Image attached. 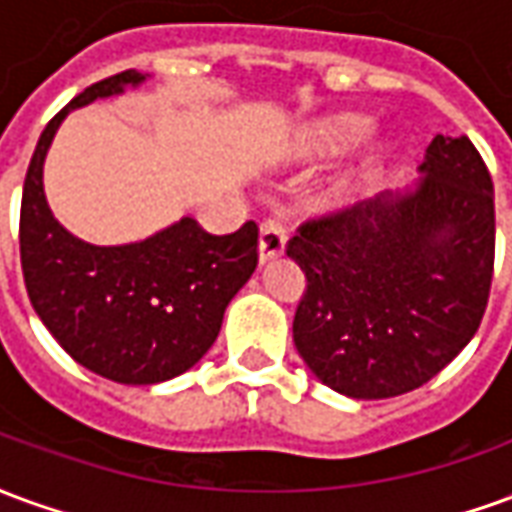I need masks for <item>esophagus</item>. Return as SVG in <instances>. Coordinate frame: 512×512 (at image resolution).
Here are the masks:
<instances>
[{
    "mask_svg": "<svg viewBox=\"0 0 512 512\" xmlns=\"http://www.w3.org/2000/svg\"><path fill=\"white\" fill-rule=\"evenodd\" d=\"M285 244H288V230L285 224L277 216H268L266 222L260 224V263L266 260H274L285 252Z\"/></svg>",
    "mask_w": 512,
    "mask_h": 512,
    "instance_id": "esophagus-1",
    "label": "esophagus"
}]
</instances>
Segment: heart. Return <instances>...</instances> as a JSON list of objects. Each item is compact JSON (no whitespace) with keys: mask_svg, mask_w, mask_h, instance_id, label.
<instances>
[{"mask_svg":"<svg viewBox=\"0 0 512 512\" xmlns=\"http://www.w3.org/2000/svg\"><path fill=\"white\" fill-rule=\"evenodd\" d=\"M373 126H376L373 117L362 115V112H340V115L323 117V120L301 131L296 153L304 161H326V158L345 156L348 150L362 145L367 136L373 134ZM389 153H392L389 142H378V145L370 147L365 156L359 158L351 169H345L343 178L334 183V197L351 200L365 186H370L384 172Z\"/></svg>","mask_w":512,"mask_h":512,"instance_id":"obj_1","label":"heart"}]
</instances>
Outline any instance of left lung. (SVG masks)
<instances>
[{"label":"left lung","instance_id":"1","mask_svg":"<svg viewBox=\"0 0 512 512\" xmlns=\"http://www.w3.org/2000/svg\"><path fill=\"white\" fill-rule=\"evenodd\" d=\"M406 191L299 227L293 343L326 386L381 400L428 384L472 340L494 277V183L469 136H433Z\"/></svg>","mask_w":512,"mask_h":512}]
</instances>
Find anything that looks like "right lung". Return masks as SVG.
<instances>
[{
  "instance_id": "1",
  "label": "right lung",
  "mask_w": 512,
  "mask_h": 512,
  "mask_svg": "<svg viewBox=\"0 0 512 512\" xmlns=\"http://www.w3.org/2000/svg\"><path fill=\"white\" fill-rule=\"evenodd\" d=\"M123 71L87 87L43 128L21 194V268L32 307L87 370L117 384H161L216 343L227 304L257 268V224L211 235L191 216L145 241L95 246L68 233L43 191V161L73 109L139 87Z\"/></svg>"
}]
</instances>
